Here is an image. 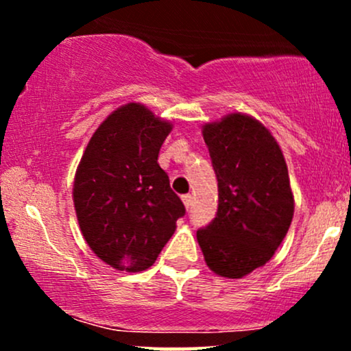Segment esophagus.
I'll return each instance as SVG.
<instances>
[{
    "instance_id": "34e87169",
    "label": "esophagus",
    "mask_w": 351,
    "mask_h": 351,
    "mask_svg": "<svg viewBox=\"0 0 351 351\" xmlns=\"http://www.w3.org/2000/svg\"><path fill=\"white\" fill-rule=\"evenodd\" d=\"M181 199H183V203H184V206H186V209L191 208V204H193V196L191 195H183V196H181Z\"/></svg>"
}]
</instances>
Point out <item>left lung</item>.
Returning a JSON list of instances; mask_svg holds the SVG:
<instances>
[{
	"mask_svg": "<svg viewBox=\"0 0 351 351\" xmlns=\"http://www.w3.org/2000/svg\"><path fill=\"white\" fill-rule=\"evenodd\" d=\"M217 178L216 217L196 231L211 271L241 279L267 263L293 216L287 165L271 132L252 117L231 114L203 128Z\"/></svg>",
	"mask_w": 351,
	"mask_h": 351,
	"instance_id": "left-lung-1",
	"label": "left lung"
}]
</instances>
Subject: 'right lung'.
Wrapping results in <instances>:
<instances>
[{
    "mask_svg": "<svg viewBox=\"0 0 351 351\" xmlns=\"http://www.w3.org/2000/svg\"><path fill=\"white\" fill-rule=\"evenodd\" d=\"M171 125L127 104L92 135L74 181L84 239L119 271H145L170 241L186 209L158 165Z\"/></svg>",
    "mask_w": 351,
    "mask_h": 351,
    "instance_id": "add662e5",
    "label": "right lung"
}]
</instances>
